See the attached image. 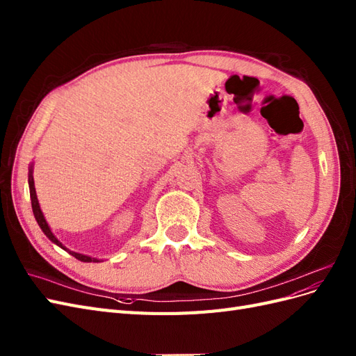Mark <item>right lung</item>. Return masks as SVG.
<instances>
[{"label":"right lung","mask_w":356,"mask_h":356,"mask_svg":"<svg viewBox=\"0 0 356 356\" xmlns=\"http://www.w3.org/2000/svg\"><path fill=\"white\" fill-rule=\"evenodd\" d=\"M28 182H29V195H31V204H32V212H34V217H35V220H37V222H38V225H40V229L42 230V233H44L47 238L53 242V243H56L58 246H60L62 250H65V251H68L72 257H75L77 258V260H80V261H84V263H98L99 260L98 258H93V257H89V255H83V254H79V252H74V251H70L68 248H65L63 246L59 241H58V238L55 234L51 233V230H50V227H49V224H47V221H46V218H44V215H42V212H41V208H40V203H38V199H37V193H35V186H34V177H32V165H31V168H29V174H28Z\"/></svg>","instance_id":"1"}]
</instances>
